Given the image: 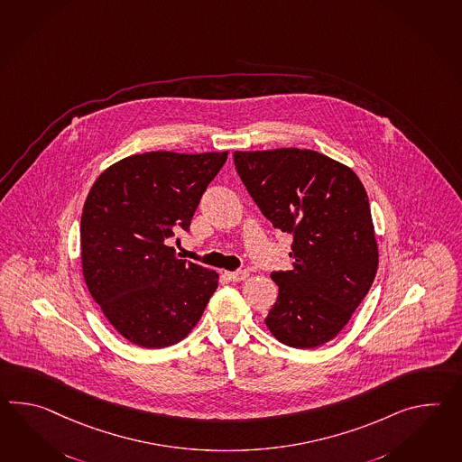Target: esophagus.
Wrapping results in <instances>:
<instances>
[{"mask_svg": "<svg viewBox=\"0 0 462 462\" xmlns=\"http://www.w3.org/2000/svg\"><path fill=\"white\" fill-rule=\"evenodd\" d=\"M226 277L230 280V282H242V280H245L248 277V272L246 270H240V272H226Z\"/></svg>", "mask_w": 462, "mask_h": 462, "instance_id": "obj_1", "label": "esophagus"}]
</instances>
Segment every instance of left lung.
<instances>
[{
  "instance_id": "8db88e82",
  "label": "left lung",
  "mask_w": 462,
  "mask_h": 462,
  "mask_svg": "<svg viewBox=\"0 0 462 462\" xmlns=\"http://www.w3.org/2000/svg\"><path fill=\"white\" fill-rule=\"evenodd\" d=\"M234 162L262 214L293 236V267L272 273L278 298L268 329L293 348L325 345L345 328L378 270L366 190L349 167L308 149L236 151Z\"/></svg>"
}]
</instances>
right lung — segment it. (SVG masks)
<instances>
[{"label":"right lung","instance_id":"right-lung-1","mask_svg":"<svg viewBox=\"0 0 462 462\" xmlns=\"http://www.w3.org/2000/svg\"><path fill=\"white\" fill-rule=\"evenodd\" d=\"M228 152H143L106 169L81 216L82 273L124 338L143 348L184 339L218 285L214 270L167 245L195 210Z\"/></svg>","mask_w":462,"mask_h":462}]
</instances>
